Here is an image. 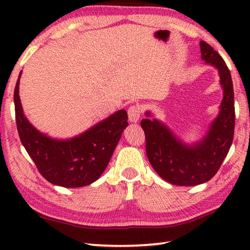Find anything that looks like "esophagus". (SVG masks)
Returning <instances> with one entry per match:
<instances>
[{
	"label": "esophagus",
	"mask_w": 250,
	"mask_h": 250,
	"mask_svg": "<svg viewBox=\"0 0 250 250\" xmlns=\"http://www.w3.org/2000/svg\"><path fill=\"white\" fill-rule=\"evenodd\" d=\"M128 116H129V121L136 124L140 119V114L135 107H130L128 110Z\"/></svg>",
	"instance_id": "34e87169"
}]
</instances>
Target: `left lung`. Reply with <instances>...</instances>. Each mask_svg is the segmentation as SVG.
Masks as SVG:
<instances>
[{
    "mask_svg": "<svg viewBox=\"0 0 250 250\" xmlns=\"http://www.w3.org/2000/svg\"><path fill=\"white\" fill-rule=\"evenodd\" d=\"M20 71L14 92L16 125L20 141L40 173L49 183L77 188L95 182L110 160L128 114L120 109L71 139H52L37 130L26 118L19 97Z\"/></svg>",
    "mask_w": 250,
    "mask_h": 250,
    "instance_id": "obj_1",
    "label": "left lung"
}]
</instances>
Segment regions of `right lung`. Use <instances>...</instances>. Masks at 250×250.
I'll return each mask as SVG.
<instances>
[{"mask_svg":"<svg viewBox=\"0 0 250 250\" xmlns=\"http://www.w3.org/2000/svg\"><path fill=\"white\" fill-rule=\"evenodd\" d=\"M201 59L219 73L224 98L219 113L202 140L185 144L167 126L146 111L141 121L145 132L146 153L152 167L166 182L176 186H196L214 176L229 152L234 135V91L229 68L213 47H201Z\"/></svg>","mask_w":250,"mask_h":250,"instance_id":"right-lung-1","label":"right lung"}]
</instances>
